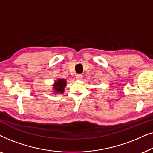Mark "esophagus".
I'll return each instance as SVG.
<instances>
[{"mask_svg": "<svg viewBox=\"0 0 153 153\" xmlns=\"http://www.w3.org/2000/svg\"><path fill=\"white\" fill-rule=\"evenodd\" d=\"M76 78L77 79H79V80H81V79H82V78H83V75L81 74H76Z\"/></svg>", "mask_w": 153, "mask_h": 153, "instance_id": "obj_1", "label": "esophagus"}]
</instances>
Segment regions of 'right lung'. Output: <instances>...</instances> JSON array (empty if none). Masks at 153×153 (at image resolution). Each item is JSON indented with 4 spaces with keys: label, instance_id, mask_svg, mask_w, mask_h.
Instances as JSON below:
<instances>
[{
    "label": "right lung",
    "instance_id": "add662e5",
    "mask_svg": "<svg viewBox=\"0 0 153 153\" xmlns=\"http://www.w3.org/2000/svg\"><path fill=\"white\" fill-rule=\"evenodd\" d=\"M66 85V81L64 79H59L56 81L54 85V90L56 93H62L64 92V88Z\"/></svg>",
    "mask_w": 153,
    "mask_h": 153
}]
</instances>
